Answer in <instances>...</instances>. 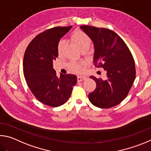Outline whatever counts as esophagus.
Returning a JSON list of instances; mask_svg holds the SVG:
<instances>
[{"mask_svg":"<svg viewBox=\"0 0 151 151\" xmlns=\"http://www.w3.org/2000/svg\"><path fill=\"white\" fill-rule=\"evenodd\" d=\"M86 78H87L86 77V76H78V77H77V80H78V81H79V82H80V81L85 80Z\"/></svg>","mask_w":151,"mask_h":151,"instance_id":"1","label":"esophagus"}]
</instances>
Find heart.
<instances>
[{
  "label": "heart",
  "instance_id": "obj_1",
  "mask_svg": "<svg viewBox=\"0 0 151 151\" xmlns=\"http://www.w3.org/2000/svg\"><path fill=\"white\" fill-rule=\"evenodd\" d=\"M71 39L77 44L81 50H88L91 44V39L88 34L81 30H77L74 32L71 35ZM64 41L60 40L57 45L58 54L61 56L63 54V47H64ZM68 68L71 72L75 73H81L83 71L84 63L82 62H76L71 61L68 64Z\"/></svg>",
  "mask_w": 151,
  "mask_h": 151
}]
</instances>
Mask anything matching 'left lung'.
Returning a JSON list of instances; mask_svg holds the SVG:
<instances>
[{
	"label": "left lung",
	"mask_w": 151,
	"mask_h": 151,
	"mask_svg": "<svg viewBox=\"0 0 151 151\" xmlns=\"http://www.w3.org/2000/svg\"><path fill=\"white\" fill-rule=\"evenodd\" d=\"M95 46L93 63L107 71V79L91 76L96 88L88 95L92 104L99 108H110L127 96L136 77L133 55L122 38L115 32L104 28L81 26Z\"/></svg>",
	"instance_id": "left-lung-1"
}]
</instances>
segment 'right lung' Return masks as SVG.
Here are the masks:
<instances>
[{
    "mask_svg": "<svg viewBox=\"0 0 151 151\" xmlns=\"http://www.w3.org/2000/svg\"><path fill=\"white\" fill-rule=\"evenodd\" d=\"M71 27L57 26L44 30L30 42L24 55L26 83L39 101L50 107L64 104L77 82V78L72 74H61L58 78L53 68V61L58 57V42Z\"/></svg>",
    "mask_w": 151,
    "mask_h": 151,
    "instance_id": "1",
    "label": "right lung"
}]
</instances>
